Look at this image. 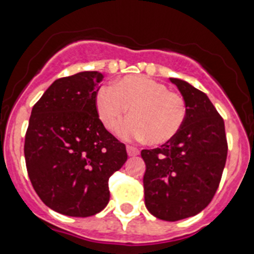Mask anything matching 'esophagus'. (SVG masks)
Listing matches in <instances>:
<instances>
[{
    "label": "esophagus",
    "instance_id": "34e87169",
    "mask_svg": "<svg viewBox=\"0 0 254 254\" xmlns=\"http://www.w3.org/2000/svg\"><path fill=\"white\" fill-rule=\"evenodd\" d=\"M127 152L129 156H138L139 154V149L133 147V145H127Z\"/></svg>",
    "mask_w": 254,
    "mask_h": 254
}]
</instances>
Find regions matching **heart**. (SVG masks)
<instances>
[{
	"instance_id": "heart-1",
	"label": "heart",
	"mask_w": 254,
	"mask_h": 254,
	"mask_svg": "<svg viewBox=\"0 0 254 254\" xmlns=\"http://www.w3.org/2000/svg\"><path fill=\"white\" fill-rule=\"evenodd\" d=\"M94 103L97 115L107 129H112L130 109L131 116L118 125L116 134L124 140L147 138L151 144L173 139L187 116V105L180 94L143 75H127L112 87H102Z\"/></svg>"
}]
</instances>
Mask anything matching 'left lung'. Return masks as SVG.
I'll list each match as a JSON object with an SVG mask.
<instances>
[{
    "label": "left lung",
    "mask_w": 254,
    "mask_h": 254,
    "mask_svg": "<svg viewBox=\"0 0 254 254\" xmlns=\"http://www.w3.org/2000/svg\"><path fill=\"white\" fill-rule=\"evenodd\" d=\"M170 81L187 105L184 124L173 139L140 154L145 162V207L157 219L178 221L197 215L212 200L228 143L224 120L207 94L182 79Z\"/></svg>",
    "instance_id": "obj_1"
}]
</instances>
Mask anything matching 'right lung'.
<instances>
[{"instance_id":"add662e5","label":"right lung","mask_w":254,"mask_h":254,"mask_svg":"<svg viewBox=\"0 0 254 254\" xmlns=\"http://www.w3.org/2000/svg\"><path fill=\"white\" fill-rule=\"evenodd\" d=\"M102 79L98 71L57 79L30 115L24 144L28 175L42 202L66 216L101 212L110 199V176L127 158L124 143L97 115Z\"/></svg>"}]
</instances>
